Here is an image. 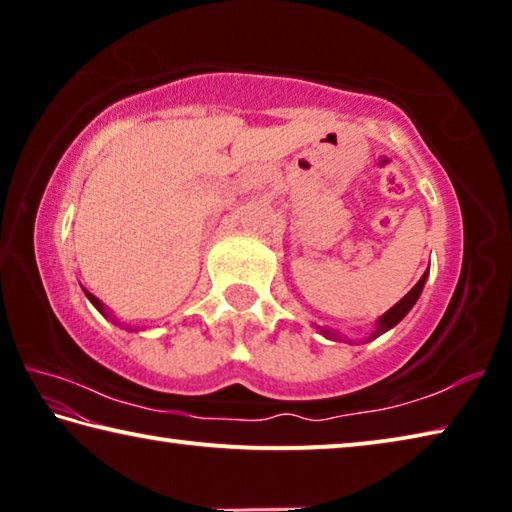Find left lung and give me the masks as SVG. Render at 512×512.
Returning a JSON list of instances; mask_svg holds the SVG:
<instances>
[{"label":"left lung","mask_w":512,"mask_h":512,"mask_svg":"<svg viewBox=\"0 0 512 512\" xmlns=\"http://www.w3.org/2000/svg\"><path fill=\"white\" fill-rule=\"evenodd\" d=\"M427 277H429V268L427 271H424V275L420 277L418 280V284H415V287L406 293V296L397 302V305H393L391 309L386 311L384 316H379L377 318V323H375V329H372V334L368 336L366 341L363 343H368V341H375L377 336H381L384 332H388V329H393L397 323H400V320L409 314V311L413 309V305L415 302H418V298H420V293H422V289H424V282H427ZM318 327V325H316ZM320 329V334L323 336H327V339H336V341H343V336L336 332V329H329V327H318Z\"/></svg>","instance_id":"obj_1"}]
</instances>
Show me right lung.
I'll return each instance as SVG.
<instances>
[{
	"instance_id": "obj_1",
	"label": "right lung",
	"mask_w": 512,
	"mask_h": 512,
	"mask_svg": "<svg viewBox=\"0 0 512 512\" xmlns=\"http://www.w3.org/2000/svg\"><path fill=\"white\" fill-rule=\"evenodd\" d=\"M83 291H85V289H83ZM85 296H88V300L92 302V305L99 309V314H103V316H106V318H110V314H108V307H106V305H103V302H101V300H99L97 296H92V293H90V291H85ZM112 323H117V320H112ZM126 329H133V327H126Z\"/></svg>"
}]
</instances>
